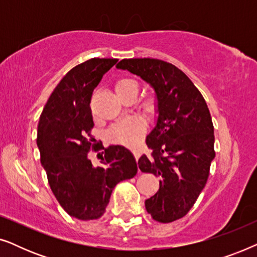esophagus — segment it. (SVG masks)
<instances>
[{"label":"esophagus","instance_id":"esophagus-1","mask_svg":"<svg viewBox=\"0 0 257 257\" xmlns=\"http://www.w3.org/2000/svg\"><path fill=\"white\" fill-rule=\"evenodd\" d=\"M133 154H135L136 160L138 161V159L140 158V151L139 150H133Z\"/></svg>","mask_w":257,"mask_h":257}]
</instances>
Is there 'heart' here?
I'll use <instances>...</instances> for the list:
<instances>
[{
    "instance_id": "b5f03b06",
    "label": "heart",
    "mask_w": 257,
    "mask_h": 257,
    "mask_svg": "<svg viewBox=\"0 0 257 257\" xmlns=\"http://www.w3.org/2000/svg\"><path fill=\"white\" fill-rule=\"evenodd\" d=\"M133 89H138V85L135 80L122 78L114 84V90L119 96L128 92ZM144 132V126L138 119L130 118L114 125L110 131V138L113 142L121 144H135L138 142Z\"/></svg>"
}]
</instances>
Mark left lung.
Wrapping results in <instances>:
<instances>
[{"instance_id":"8db88e82","label":"left lung","mask_w":257,"mask_h":257,"mask_svg":"<svg viewBox=\"0 0 257 257\" xmlns=\"http://www.w3.org/2000/svg\"><path fill=\"white\" fill-rule=\"evenodd\" d=\"M145 80L156 92L157 120L146 137L152 150L138 165L160 179L159 191L145 201L158 222L181 219L205 187L214 158V127L208 106L192 80L171 63L154 58L122 59L115 66Z\"/></svg>"}]
</instances>
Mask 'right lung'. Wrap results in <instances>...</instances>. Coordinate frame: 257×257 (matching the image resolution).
Listing matches in <instances>:
<instances>
[{"mask_svg": "<svg viewBox=\"0 0 257 257\" xmlns=\"http://www.w3.org/2000/svg\"><path fill=\"white\" fill-rule=\"evenodd\" d=\"M117 62L91 58L72 68L49 97L38 122L37 146L51 191L63 209L79 220L99 219L115 185L138 172L131 151L121 145L101 147L100 166L87 157L93 127L91 96Z\"/></svg>", "mask_w": 257, "mask_h": 257, "instance_id": "right-lung-1", "label": "right lung"}]
</instances>
